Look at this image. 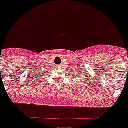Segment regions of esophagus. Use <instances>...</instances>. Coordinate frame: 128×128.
<instances>
[{
  "label": "esophagus",
  "mask_w": 128,
  "mask_h": 128,
  "mask_svg": "<svg viewBox=\"0 0 128 128\" xmlns=\"http://www.w3.org/2000/svg\"><path fill=\"white\" fill-rule=\"evenodd\" d=\"M58 68H60V66H59V65H58Z\"/></svg>",
  "instance_id": "obj_1"
}]
</instances>
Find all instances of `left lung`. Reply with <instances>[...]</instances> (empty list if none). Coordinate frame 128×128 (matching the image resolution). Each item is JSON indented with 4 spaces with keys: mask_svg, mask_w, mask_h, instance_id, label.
Instances as JSON below:
<instances>
[{
    "mask_svg": "<svg viewBox=\"0 0 128 128\" xmlns=\"http://www.w3.org/2000/svg\"><path fill=\"white\" fill-rule=\"evenodd\" d=\"M84 75H86V74H84Z\"/></svg>",
    "mask_w": 128,
    "mask_h": 128,
    "instance_id": "left-lung-1",
    "label": "left lung"
}]
</instances>
